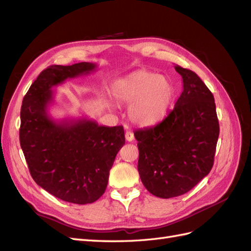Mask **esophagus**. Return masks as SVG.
<instances>
[{"mask_svg":"<svg viewBox=\"0 0 251 251\" xmlns=\"http://www.w3.org/2000/svg\"><path fill=\"white\" fill-rule=\"evenodd\" d=\"M126 141H133L134 140V134L131 131L126 132Z\"/></svg>","mask_w":251,"mask_h":251,"instance_id":"1","label":"esophagus"}]
</instances>
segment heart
Instances as JSON below:
<instances>
[{
  "label": "heart",
  "instance_id": "heart-1",
  "mask_svg": "<svg viewBox=\"0 0 251 251\" xmlns=\"http://www.w3.org/2000/svg\"><path fill=\"white\" fill-rule=\"evenodd\" d=\"M173 92V86L165 77L144 70L114 80L110 86L113 100L128 103V117L142 126L154 125L165 115Z\"/></svg>",
  "mask_w": 251,
  "mask_h": 251
}]
</instances>
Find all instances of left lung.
<instances>
[{
  "label": "left lung",
  "mask_w": 251,
  "mask_h": 251,
  "mask_svg": "<svg viewBox=\"0 0 251 251\" xmlns=\"http://www.w3.org/2000/svg\"><path fill=\"white\" fill-rule=\"evenodd\" d=\"M183 91L166 117L134 132L139 150L138 172L143 185L156 197L187 193L214 165L220 127L214 95L192 70L175 67Z\"/></svg>",
  "instance_id": "1"
}]
</instances>
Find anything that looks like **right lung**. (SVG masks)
<instances>
[{
  "label": "right lung",
  "mask_w": 251,
  "mask_h": 251,
  "mask_svg": "<svg viewBox=\"0 0 251 251\" xmlns=\"http://www.w3.org/2000/svg\"><path fill=\"white\" fill-rule=\"evenodd\" d=\"M93 63L53 65L40 73L21 108L20 143L37 185L74 204L93 203L102 196L115 157L125 144L121 126H98L87 118L53 120L52 87L96 70Z\"/></svg>",
  "instance_id": "add662e5"
}]
</instances>
